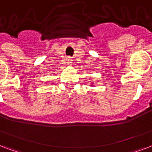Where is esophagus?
<instances>
[{
  "label": "esophagus",
  "mask_w": 152,
  "mask_h": 152,
  "mask_svg": "<svg viewBox=\"0 0 152 152\" xmlns=\"http://www.w3.org/2000/svg\"><path fill=\"white\" fill-rule=\"evenodd\" d=\"M66 61L68 64H70L72 62V59L70 58H68L66 59Z\"/></svg>",
  "instance_id": "34e87169"
}]
</instances>
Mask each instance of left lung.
Masks as SVG:
<instances>
[{"instance_id":"left-lung-1","label":"left lung","mask_w":152,"mask_h":152,"mask_svg":"<svg viewBox=\"0 0 152 152\" xmlns=\"http://www.w3.org/2000/svg\"><path fill=\"white\" fill-rule=\"evenodd\" d=\"M94 83L92 82V83H91V86H94Z\"/></svg>"}]
</instances>
